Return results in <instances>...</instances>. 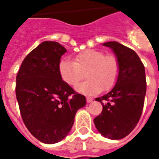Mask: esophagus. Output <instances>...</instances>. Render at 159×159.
I'll return each instance as SVG.
<instances>
[{"label":"esophagus","mask_w":159,"mask_h":159,"mask_svg":"<svg viewBox=\"0 0 159 159\" xmlns=\"http://www.w3.org/2000/svg\"><path fill=\"white\" fill-rule=\"evenodd\" d=\"M86 100L88 103H91V102L93 101V98H91V97H87Z\"/></svg>","instance_id":"esophagus-1"}]
</instances>
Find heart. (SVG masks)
Here are the masks:
<instances>
[{
  "instance_id": "1",
  "label": "heart",
  "mask_w": 159,
  "mask_h": 159,
  "mask_svg": "<svg viewBox=\"0 0 159 159\" xmlns=\"http://www.w3.org/2000/svg\"><path fill=\"white\" fill-rule=\"evenodd\" d=\"M60 77L70 86H75L83 79L86 72L88 80L76 87L77 92L92 95L102 89L109 90L116 84L119 75V63L113 55L89 49L80 52L75 60L63 59L59 63Z\"/></svg>"
}]
</instances>
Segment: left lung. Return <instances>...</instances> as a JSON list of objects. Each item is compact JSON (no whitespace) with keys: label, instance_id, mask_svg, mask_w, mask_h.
Returning <instances> with one entry per match:
<instances>
[{"label":"left lung","instance_id":"8db88e82","mask_svg":"<svg viewBox=\"0 0 159 159\" xmlns=\"http://www.w3.org/2000/svg\"><path fill=\"white\" fill-rule=\"evenodd\" d=\"M119 63V75L113 89L100 98L101 113L93 119L97 130L104 137L120 140L135 128L140 118L147 92L145 67L134 50L117 42H108Z\"/></svg>","mask_w":159,"mask_h":159}]
</instances>
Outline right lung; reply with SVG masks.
<instances>
[{
	"instance_id": "obj_1",
	"label": "right lung",
	"mask_w": 159,
	"mask_h": 159,
	"mask_svg": "<svg viewBox=\"0 0 159 159\" xmlns=\"http://www.w3.org/2000/svg\"><path fill=\"white\" fill-rule=\"evenodd\" d=\"M66 49L46 41L24 59L16 77V97L21 117L33 136L46 144L62 140L72 128L86 98L60 77L59 63Z\"/></svg>"
}]
</instances>
